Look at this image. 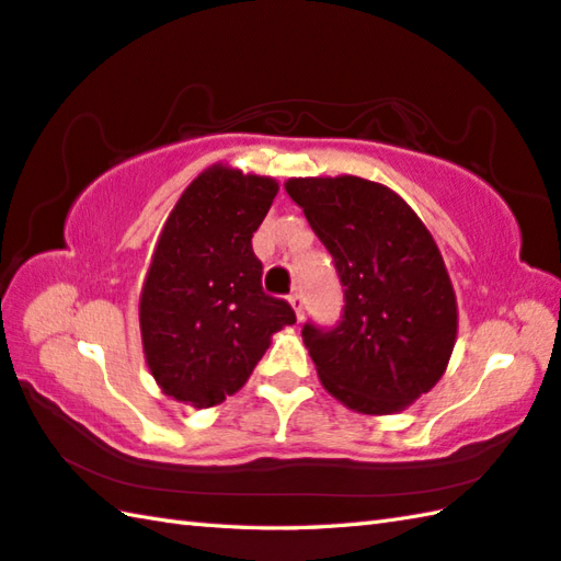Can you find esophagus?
<instances>
[{"label":"esophagus","instance_id":"34e87169","mask_svg":"<svg viewBox=\"0 0 561 561\" xmlns=\"http://www.w3.org/2000/svg\"><path fill=\"white\" fill-rule=\"evenodd\" d=\"M290 305H293V310H295V314H297V319H302L305 317V293L302 290H297V293H293L290 297Z\"/></svg>","mask_w":561,"mask_h":561}]
</instances>
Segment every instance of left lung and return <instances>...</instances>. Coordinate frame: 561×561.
Listing matches in <instances>:
<instances>
[{"label": "left lung", "instance_id": "8db88e82", "mask_svg": "<svg viewBox=\"0 0 561 561\" xmlns=\"http://www.w3.org/2000/svg\"><path fill=\"white\" fill-rule=\"evenodd\" d=\"M319 242L334 259L344 314L302 327L324 390L360 414H394L448 368L457 302L426 225L382 184L358 176L290 179Z\"/></svg>", "mask_w": 561, "mask_h": 561}]
</instances>
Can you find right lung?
I'll return each mask as SVG.
<instances>
[{
    "label": "right lung",
    "instance_id": "1",
    "mask_svg": "<svg viewBox=\"0 0 561 561\" xmlns=\"http://www.w3.org/2000/svg\"><path fill=\"white\" fill-rule=\"evenodd\" d=\"M278 184L215 164L179 198L159 234L140 295L145 360L176 402L208 409L242 387L295 324L293 307L261 288L251 237Z\"/></svg>",
    "mask_w": 561,
    "mask_h": 561
}]
</instances>
